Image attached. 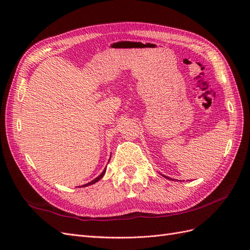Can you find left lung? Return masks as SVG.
<instances>
[{"instance_id": "8db88e82", "label": "left lung", "mask_w": 250, "mask_h": 250, "mask_svg": "<svg viewBox=\"0 0 250 250\" xmlns=\"http://www.w3.org/2000/svg\"><path fill=\"white\" fill-rule=\"evenodd\" d=\"M165 177H166V176H165ZM166 178H168V177H166Z\"/></svg>"}]
</instances>
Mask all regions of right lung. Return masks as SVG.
<instances>
[{"label":"right lung","mask_w":250,"mask_h":250,"mask_svg":"<svg viewBox=\"0 0 250 250\" xmlns=\"http://www.w3.org/2000/svg\"><path fill=\"white\" fill-rule=\"evenodd\" d=\"M105 171H106V168H105V169H104V171L101 173V175H99V176H98L97 178H95L94 180L90 181V183H88V184H86V185H84V186H82V187H87V186H90V185H93V184H96L97 181H99V180L103 177V175L105 174Z\"/></svg>","instance_id":"right-lung-1"}]
</instances>
